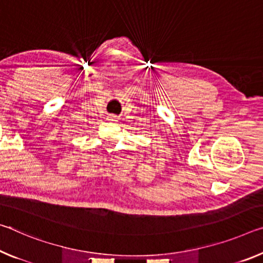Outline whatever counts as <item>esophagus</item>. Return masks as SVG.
<instances>
[{
  "label": "esophagus",
  "mask_w": 263,
  "mask_h": 263,
  "mask_svg": "<svg viewBox=\"0 0 263 263\" xmlns=\"http://www.w3.org/2000/svg\"><path fill=\"white\" fill-rule=\"evenodd\" d=\"M109 118H110V120H116V116H110Z\"/></svg>",
  "instance_id": "obj_1"
}]
</instances>
